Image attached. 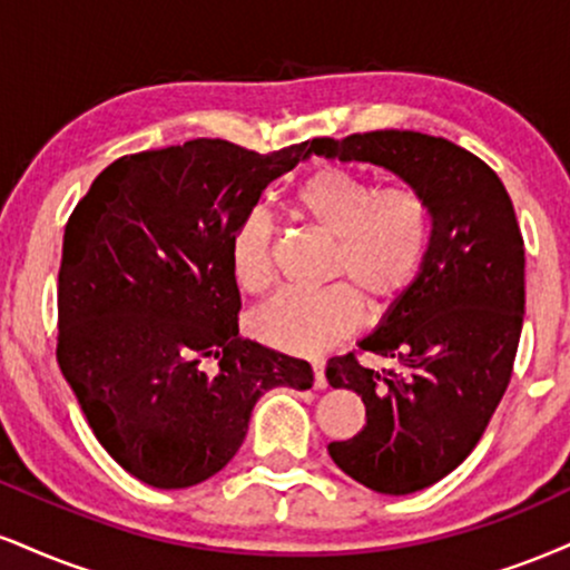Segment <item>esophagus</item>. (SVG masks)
Segmentation results:
<instances>
[{"instance_id": "obj_1", "label": "esophagus", "mask_w": 570, "mask_h": 570, "mask_svg": "<svg viewBox=\"0 0 570 570\" xmlns=\"http://www.w3.org/2000/svg\"><path fill=\"white\" fill-rule=\"evenodd\" d=\"M324 361H313V385L315 390H324L326 387V374H324Z\"/></svg>"}]
</instances>
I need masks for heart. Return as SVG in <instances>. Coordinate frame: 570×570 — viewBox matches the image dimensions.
<instances>
[{"label":"heart","mask_w":570,"mask_h":570,"mask_svg":"<svg viewBox=\"0 0 570 570\" xmlns=\"http://www.w3.org/2000/svg\"><path fill=\"white\" fill-rule=\"evenodd\" d=\"M294 204L334 238L328 276L340 284L315 292H278L249 315L259 342L292 355H315L361 326V301L387 311L422 276L430 249V215L414 190H376L345 167H321L299 183ZM238 286L257 294L273 281V223L249 212L230 242Z\"/></svg>","instance_id":"obj_1"}]
</instances>
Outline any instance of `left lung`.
Listing matches in <instances>:
<instances>
[{"label":"left lung","mask_w":570,"mask_h":570,"mask_svg":"<svg viewBox=\"0 0 570 570\" xmlns=\"http://www.w3.org/2000/svg\"><path fill=\"white\" fill-rule=\"evenodd\" d=\"M315 156L374 164L422 198V276L387 307L361 351L395 368L328 358L326 380L361 395L366 424L328 443L334 464L376 493L406 497L456 470L510 385L525 313V249L502 180L470 150L422 132L318 137Z\"/></svg>","instance_id":"1"}]
</instances>
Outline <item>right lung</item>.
<instances>
[{"label":"right lung","mask_w":570,"mask_h":570,"mask_svg":"<svg viewBox=\"0 0 570 570\" xmlns=\"http://www.w3.org/2000/svg\"><path fill=\"white\" fill-rule=\"evenodd\" d=\"M311 142L228 140L108 164L68 219L58 363L102 449L137 481L188 489L242 449L259 395L313 387L307 361L238 337L230 242Z\"/></svg>","instance_id":"right-lung-1"}]
</instances>
